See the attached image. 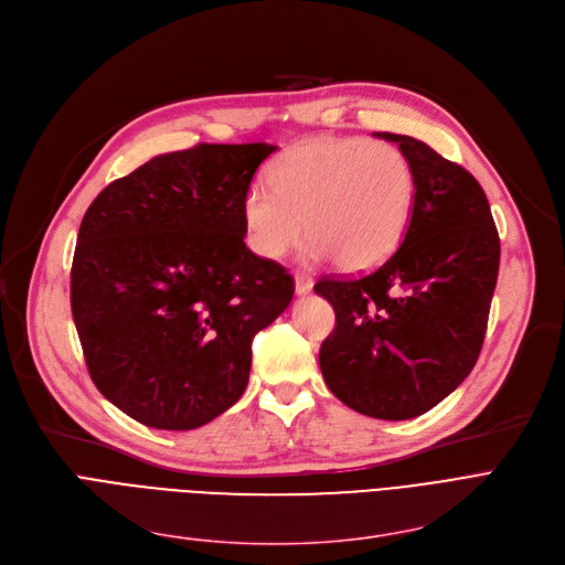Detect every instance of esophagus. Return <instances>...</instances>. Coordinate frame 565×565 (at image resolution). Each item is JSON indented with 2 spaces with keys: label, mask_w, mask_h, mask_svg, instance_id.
Wrapping results in <instances>:
<instances>
[{
  "label": "esophagus",
  "mask_w": 565,
  "mask_h": 565,
  "mask_svg": "<svg viewBox=\"0 0 565 565\" xmlns=\"http://www.w3.org/2000/svg\"><path fill=\"white\" fill-rule=\"evenodd\" d=\"M294 289H297L299 297H303V294H310L312 278L306 276V274H297V276H294Z\"/></svg>",
  "instance_id": "esophagus-1"
}]
</instances>
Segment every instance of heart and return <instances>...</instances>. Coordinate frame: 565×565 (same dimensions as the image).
Instances as JSON below:
<instances>
[{"mask_svg": "<svg viewBox=\"0 0 565 565\" xmlns=\"http://www.w3.org/2000/svg\"><path fill=\"white\" fill-rule=\"evenodd\" d=\"M268 185L250 188L241 204L248 246L280 259L306 234L315 255L342 271L382 264L412 221L416 174L399 147L384 140L317 138L282 151Z\"/></svg>", "mask_w": 565, "mask_h": 565, "instance_id": "heart-1", "label": "heart"}]
</instances>
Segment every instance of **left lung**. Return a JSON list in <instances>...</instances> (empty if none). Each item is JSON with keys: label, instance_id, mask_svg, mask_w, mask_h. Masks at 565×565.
I'll return each mask as SVG.
<instances>
[{"label": "left lung", "instance_id": "left-lung-1", "mask_svg": "<svg viewBox=\"0 0 565 565\" xmlns=\"http://www.w3.org/2000/svg\"><path fill=\"white\" fill-rule=\"evenodd\" d=\"M377 138L412 160V221L399 248L367 276L315 285L335 310L319 367L347 407L407 420L439 405L473 370L501 246L488 198L462 166L409 136Z\"/></svg>", "mask_w": 565, "mask_h": 565}]
</instances>
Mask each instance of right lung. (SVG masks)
<instances>
[{"instance_id":"add662e5","label":"right lung","mask_w":565,"mask_h":565,"mask_svg":"<svg viewBox=\"0 0 565 565\" xmlns=\"http://www.w3.org/2000/svg\"><path fill=\"white\" fill-rule=\"evenodd\" d=\"M278 147L198 145L151 158L87 209L71 310L96 388L156 429H195L244 395L253 338L294 278L244 244L241 204Z\"/></svg>"}]
</instances>
